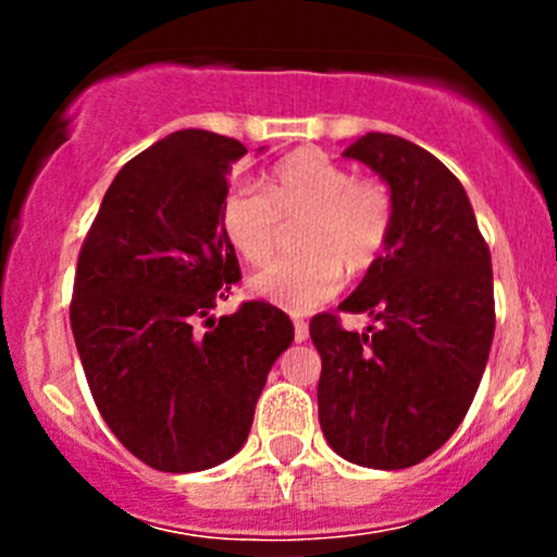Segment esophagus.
<instances>
[{
	"label": "esophagus",
	"mask_w": 557,
	"mask_h": 557,
	"mask_svg": "<svg viewBox=\"0 0 557 557\" xmlns=\"http://www.w3.org/2000/svg\"><path fill=\"white\" fill-rule=\"evenodd\" d=\"M294 336H296V342H305L307 336H310V325H307L301 318L294 320Z\"/></svg>",
	"instance_id": "1"
}]
</instances>
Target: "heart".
Returning a JSON list of instances; mask_svg holds the SVG:
<instances>
[{
  "label": "heart",
  "instance_id": "1",
  "mask_svg": "<svg viewBox=\"0 0 557 557\" xmlns=\"http://www.w3.org/2000/svg\"><path fill=\"white\" fill-rule=\"evenodd\" d=\"M283 223L296 226L301 252L263 267L250 280L261 299L305 314L318 310L347 274L369 272L391 247L396 196L377 174H352L318 148H301L274 164L267 188L239 183L221 205V228L247 263L274 256Z\"/></svg>",
  "mask_w": 557,
  "mask_h": 557
}]
</instances>
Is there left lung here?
Masks as SVG:
<instances>
[{
    "mask_svg": "<svg viewBox=\"0 0 557 557\" xmlns=\"http://www.w3.org/2000/svg\"><path fill=\"white\" fill-rule=\"evenodd\" d=\"M342 156L383 174L396 228L339 305L377 323L358 334L334 312L310 320L320 429L350 463L407 469L450 440L480 387L496 331L491 250L463 185L429 150L369 132Z\"/></svg>",
    "mask_w": 557,
    "mask_h": 557,
    "instance_id": "1",
    "label": "left lung"
}]
</instances>
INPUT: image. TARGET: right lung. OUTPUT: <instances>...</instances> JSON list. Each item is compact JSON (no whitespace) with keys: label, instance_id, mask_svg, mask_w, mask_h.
I'll list each match as a JSON object with an SVG mask.
<instances>
[{"label":"right lung","instance_id":"1","mask_svg":"<svg viewBox=\"0 0 557 557\" xmlns=\"http://www.w3.org/2000/svg\"><path fill=\"white\" fill-rule=\"evenodd\" d=\"M245 153L199 128L150 145L115 174L77 256L70 323L99 414L134 458L172 474L245 445L269 369L294 342L269 301L210 314L243 277L221 205Z\"/></svg>","mask_w":557,"mask_h":557}]
</instances>
